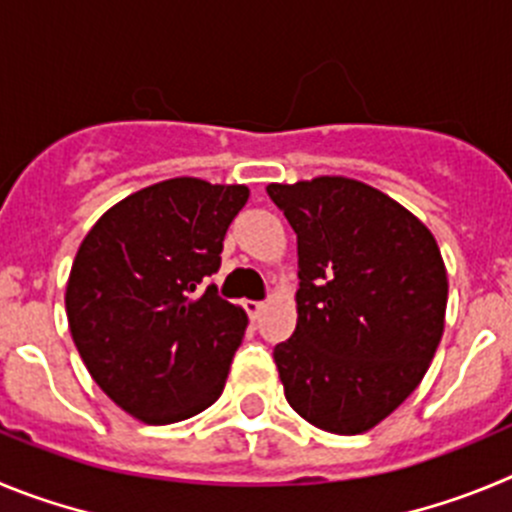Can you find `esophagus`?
Instances as JSON below:
<instances>
[{"instance_id":"esophagus-1","label":"esophagus","mask_w":512,"mask_h":512,"mask_svg":"<svg viewBox=\"0 0 512 512\" xmlns=\"http://www.w3.org/2000/svg\"><path fill=\"white\" fill-rule=\"evenodd\" d=\"M242 306H245L247 316L255 321V319H260V313H262V308H265V303H262V301H245Z\"/></svg>"}]
</instances>
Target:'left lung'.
Returning <instances> with one entry per match:
<instances>
[{"instance_id": "8db88e82", "label": "left lung", "mask_w": 512, "mask_h": 512, "mask_svg": "<svg viewBox=\"0 0 512 512\" xmlns=\"http://www.w3.org/2000/svg\"><path fill=\"white\" fill-rule=\"evenodd\" d=\"M267 196L298 237V324L273 357L290 408L331 434H362L426 375L449 283L434 234L377 188L342 176Z\"/></svg>"}]
</instances>
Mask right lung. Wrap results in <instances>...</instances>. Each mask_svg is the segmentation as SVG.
Instances as JSON below:
<instances>
[{
    "label": "right lung",
    "mask_w": 512,
    "mask_h": 512,
    "mask_svg": "<svg viewBox=\"0 0 512 512\" xmlns=\"http://www.w3.org/2000/svg\"><path fill=\"white\" fill-rule=\"evenodd\" d=\"M247 199L245 186L155 183L112 206L78 247L66 288L73 344L142 423L183 421L222 395L247 313L201 285Z\"/></svg>",
    "instance_id": "add662e5"
}]
</instances>
